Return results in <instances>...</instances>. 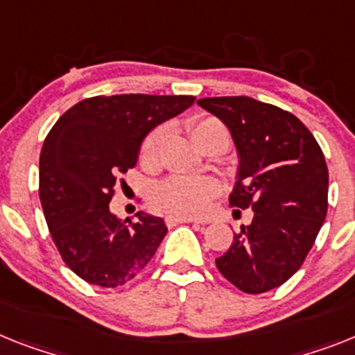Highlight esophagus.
<instances>
[{
	"label": "esophagus",
	"mask_w": 355,
	"mask_h": 355,
	"mask_svg": "<svg viewBox=\"0 0 355 355\" xmlns=\"http://www.w3.org/2000/svg\"><path fill=\"white\" fill-rule=\"evenodd\" d=\"M166 222H168L169 227H173V225H178V223H202L195 218H168Z\"/></svg>",
	"instance_id": "1"
}]
</instances>
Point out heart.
<instances>
[{
    "mask_svg": "<svg viewBox=\"0 0 355 355\" xmlns=\"http://www.w3.org/2000/svg\"><path fill=\"white\" fill-rule=\"evenodd\" d=\"M193 141L204 150L214 137L223 135L229 139L227 126L214 115L200 113L187 122ZM166 141V128L157 126L146 133L139 150L142 166L155 169L160 164V153ZM218 195V184L207 177H175L166 178L151 193V205L169 218H198L211 207V202Z\"/></svg>",
    "mask_w": 355,
    "mask_h": 355,
    "instance_id": "heart-1",
    "label": "heart"
}]
</instances>
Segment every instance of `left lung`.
<instances>
[{
  "label": "left lung",
  "mask_w": 355,
  "mask_h": 355,
  "mask_svg": "<svg viewBox=\"0 0 355 355\" xmlns=\"http://www.w3.org/2000/svg\"><path fill=\"white\" fill-rule=\"evenodd\" d=\"M196 103L229 128L240 153L229 204L254 213L251 225H242L229 251L216 258V267L242 293L272 291L302 267L327 216L323 151L309 128L278 106L251 97Z\"/></svg>",
  "instance_id": "1"
}]
</instances>
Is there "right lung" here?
<instances>
[{"label": "right lung", "instance_id": "obj_1", "mask_svg": "<svg viewBox=\"0 0 355 355\" xmlns=\"http://www.w3.org/2000/svg\"><path fill=\"white\" fill-rule=\"evenodd\" d=\"M193 103V95H97L52 126L41 148L40 200L62 261L81 279L121 287L151 261L168 233L164 220L137 213L122 222L110 202L146 133Z\"/></svg>", "mask_w": 355, "mask_h": 355}]
</instances>
